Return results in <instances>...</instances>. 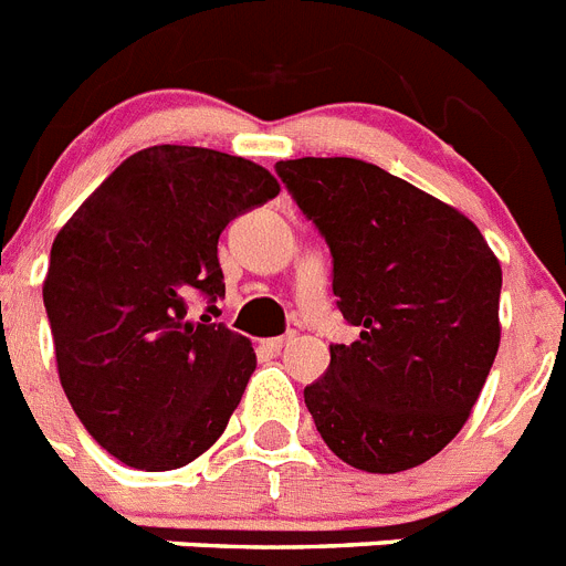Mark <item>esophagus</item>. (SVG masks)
Returning <instances> with one entry per match:
<instances>
[{
  "instance_id": "obj_1",
  "label": "esophagus",
  "mask_w": 566,
  "mask_h": 566,
  "mask_svg": "<svg viewBox=\"0 0 566 566\" xmlns=\"http://www.w3.org/2000/svg\"><path fill=\"white\" fill-rule=\"evenodd\" d=\"M289 339H292V334H283V337H269V339H263V348L277 354L283 345H289Z\"/></svg>"
}]
</instances>
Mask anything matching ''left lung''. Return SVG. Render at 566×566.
<instances>
[{"mask_svg":"<svg viewBox=\"0 0 566 566\" xmlns=\"http://www.w3.org/2000/svg\"><path fill=\"white\" fill-rule=\"evenodd\" d=\"M274 169L326 238L334 297L359 326L303 391L319 437L365 473L428 462L462 431L496 359L499 258L468 214L374 164Z\"/></svg>","mask_w":566,"mask_h":566,"instance_id":"8db88e82","label":"left lung"}]
</instances>
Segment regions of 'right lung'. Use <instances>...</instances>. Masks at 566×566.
<instances>
[{
    "label": "right lung",
    "mask_w": 566,
    "mask_h": 566,
    "mask_svg": "<svg viewBox=\"0 0 566 566\" xmlns=\"http://www.w3.org/2000/svg\"><path fill=\"white\" fill-rule=\"evenodd\" d=\"M277 192L247 158L158 144L118 164L59 229L42 286L59 379L118 462L184 468L227 428L258 357L207 314L187 319V297H223L218 238Z\"/></svg>",
    "instance_id": "right-lung-1"
}]
</instances>
